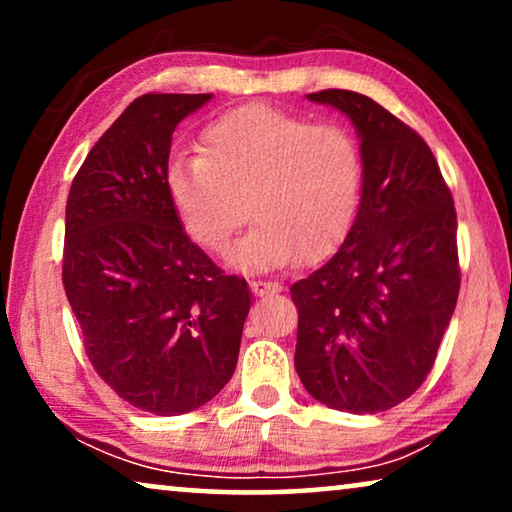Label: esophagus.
Instances as JSON below:
<instances>
[{"label":"esophagus","mask_w":512,"mask_h":512,"mask_svg":"<svg viewBox=\"0 0 512 512\" xmlns=\"http://www.w3.org/2000/svg\"><path fill=\"white\" fill-rule=\"evenodd\" d=\"M249 286H251V291H254V296H270V293L282 291V286H279V284L263 282V279H254V282H251Z\"/></svg>","instance_id":"esophagus-1"}]
</instances>
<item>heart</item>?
<instances>
[{
  "mask_svg": "<svg viewBox=\"0 0 512 512\" xmlns=\"http://www.w3.org/2000/svg\"><path fill=\"white\" fill-rule=\"evenodd\" d=\"M165 184L181 226L212 254L254 216L230 263L265 272L340 247L359 209L363 156L342 125L249 104L214 118L202 153L174 158Z\"/></svg>",
  "mask_w": 512,
  "mask_h": 512,
  "instance_id": "1",
  "label": "heart"
}]
</instances>
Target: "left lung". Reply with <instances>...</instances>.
Returning <instances> with one entry per match:
<instances>
[{"label": "left lung", "instance_id": "8db88e82", "mask_svg": "<svg viewBox=\"0 0 512 512\" xmlns=\"http://www.w3.org/2000/svg\"><path fill=\"white\" fill-rule=\"evenodd\" d=\"M361 139L363 186L340 249L291 286L296 370L328 408L373 415L415 394L431 373L459 296L457 212L415 130L352 90H321Z\"/></svg>", "mask_w": 512, "mask_h": 512}]
</instances>
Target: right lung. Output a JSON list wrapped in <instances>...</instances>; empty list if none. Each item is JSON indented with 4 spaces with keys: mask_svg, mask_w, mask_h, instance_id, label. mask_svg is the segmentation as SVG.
<instances>
[{
    "mask_svg": "<svg viewBox=\"0 0 512 512\" xmlns=\"http://www.w3.org/2000/svg\"><path fill=\"white\" fill-rule=\"evenodd\" d=\"M212 95L137 97L69 188L62 284L95 373L137 410L184 415L235 373L251 291L191 242L167 193L172 132Z\"/></svg>",
    "mask_w": 512,
    "mask_h": 512,
    "instance_id": "1",
    "label": "right lung"
}]
</instances>
